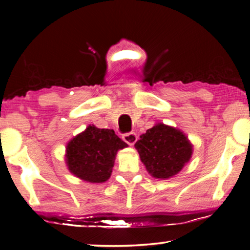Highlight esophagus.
Masks as SVG:
<instances>
[{"mask_svg": "<svg viewBox=\"0 0 250 250\" xmlns=\"http://www.w3.org/2000/svg\"><path fill=\"white\" fill-rule=\"evenodd\" d=\"M122 139H124V141L125 143H128L129 146H133L134 143H135V141L138 140L137 134H135L134 132H129V133L124 134V137H122Z\"/></svg>", "mask_w": 250, "mask_h": 250, "instance_id": "obj_1", "label": "esophagus"}]
</instances>
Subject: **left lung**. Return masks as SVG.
Listing matches in <instances>:
<instances>
[{
    "mask_svg": "<svg viewBox=\"0 0 250 250\" xmlns=\"http://www.w3.org/2000/svg\"><path fill=\"white\" fill-rule=\"evenodd\" d=\"M134 147L149 174L159 180L179 174L193 154V145L183 131L161 122L141 134Z\"/></svg>",
    "mask_w": 250,
    "mask_h": 250,
    "instance_id": "left-lung-1",
    "label": "left lung"
}]
</instances>
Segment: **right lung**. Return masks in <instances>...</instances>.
<instances>
[{
	"mask_svg": "<svg viewBox=\"0 0 250 250\" xmlns=\"http://www.w3.org/2000/svg\"><path fill=\"white\" fill-rule=\"evenodd\" d=\"M126 146L113 130L88 125L67 143V168L80 180L104 183L111 176L117 152Z\"/></svg>",
	"mask_w": 250,
	"mask_h": 250,
	"instance_id": "obj_1",
	"label": "right lung"
}]
</instances>
